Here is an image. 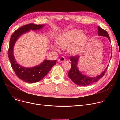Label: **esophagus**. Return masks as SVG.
I'll return each mask as SVG.
<instances>
[{
	"label": "esophagus",
	"mask_w": 120,
	"mask_h": 120,
	"mask_svg": "<svg viewBox=\"0 0 120 120\" xmlns=\"http://www.w3.org/2000/svg\"><path fill=\"white\" fill-rule=\"evenodd\" d=\"M66 60V59L65 58V57H63V56H62V57H61V58H60L59 59H58V62H59V63H61V62H63L64 61H65Z\"/></svg>",
	"instance_id": "34e87169"
}]
</instances>
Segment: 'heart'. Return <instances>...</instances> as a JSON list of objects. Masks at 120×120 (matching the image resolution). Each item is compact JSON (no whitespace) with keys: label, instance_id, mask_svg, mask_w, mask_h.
Segmentation results:
<instances>
[{"label":"heart","instance_id":"1","mask_svg":"<svg viewBox=\"0 0 120 120\" xmlns=\"http://www.w3.org/2000/svg\"><path fill=\"white\" fill-rule=\"evenodd\" d=\"M81 30L73 29L60 34L56 39V43L62 48H68L72 54H78L85 49L89 42V37ZM53 49L59 51L56 45H52Z\"/></svg>","mask_w":120,"mask_h":120}]
</instances>
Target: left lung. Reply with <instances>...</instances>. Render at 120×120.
<instances>
[{
  "label": "left lung",
  "instance_id": "8db88e82",
  "mask_svg": "<svg viewBox=\"0 0 120 120\" xmlns=\"http://www.w3.org/2000/svg\"><path fill=\"white\" fill-rule=\"evenodd\" d=\"M98 34L99 36H103L107 37L110 42L109 36L106 31L99 26L98 27ZM112 52H111V57H112ZM79 58V56L78 55L70 56V61L71 62V68L68 72V75L69 77L73 81L74 83L80 86H87L96 82L104 76L108 66L106 68L105 71L101 74L98 75V76L93 77H88L83 74L78 70L77 65Z\"/></svg>",
  "mask_w": 120,
  "mask_h": 120
}]
</instances>
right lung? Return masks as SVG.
<instances>
[{
  "mask_svg": "<svg viewBox=\"0 0 120 120\" xmlns=\"http://www.w3.org/2000/svg\"><path fill=\"white\" fill-rule=\"evenodd\" d=\"M43 27L44 25H36L33 23L24 25L12 34L10 40L8 57L11 67L16 76L27 83H33L41 80L56 64V60H45L38 66L31 68H24L19 65L15 61L14 56V47L16 40L21 35L28 32L30 30H38Z\"/></svg>",
  "mask_w": 120,
  "mask_h": 120,
  "instance_id": "add662e5",
  "label": "right lung"
}]
</instances>
